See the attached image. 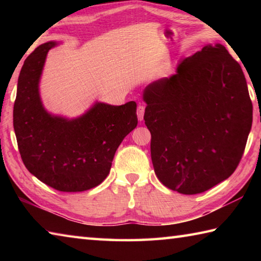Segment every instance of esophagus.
Returning a JSON list of instances; mask_svg holds the SVG:
<instances>
[{
    "instance_id": "esophagus-1",
    "label": "esophagus",
    "mask_w": 261,
    "mask_h": 261,
    "mask_svg": "<svg viewBox=\"0 0 261 261\" xmlns=\"http://www.w3.org/2000/svg\"><path fill=\"white\" fill-rule=\"evenodd\" d=\"M143 114H145V105L139 104L137 110V115H138V120L142 121L143 120Z\"/></svg>"
}]
</instances>
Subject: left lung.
Here are the masks:
<instances>
[{
    "mask_svg": "<svg viewBox=\"0 0 261 261\" xmlns=\"http://www.w3.org/2000/svg\"><path fill=\"white\" fill-rule=\"evenodd\" d=\"M142 98L154 174L166 187L194 195L233 174L251 130L252 103L224 46H205L180 60Z\"/></svg>",
    "mask_w": 261,
    "mask_h": 261,
    "instance_id": "obj_1",
    "label": "left lung"
}]
</instances>
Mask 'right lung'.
<instances>
[{
  "label": "right lung",
  "instance_id": "1",
  "mask_svg": "<svg viewBox=\"0 0 261 261\" xmlns=\"http://www.w3.org/2000/svg\"><path fill=\"white\" fill-rule=\"evenodd\" d=\"M59 43H43L24 60L13 126L22 162L33 176L60 192H83L108 177L116 149L138 124L137 104L96 101L71 119L47 111L39 84L48 51Z\"/></svg>",
  "mask_w": 261,
  "mask_h": 261
}]
</instances>
